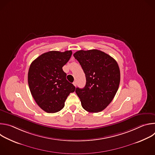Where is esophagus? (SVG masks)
<instances>
[{"label": "esophagus", "instance_id": "obj_1", "mask_svg": "<svg viewBox=\"0 0 155 155\" xmlns=\"http://www.w3.org/2000/svg\"><path fill=\"white\" fill-rule=\"evenodd\" d=\"M73 84H74L75 86H77V83H76V81H74V82L73 83Z\"/></svg>", "mask_w": 155, "mask_h": 155}]
</instances>
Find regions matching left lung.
Listing matches in <instances>:
<instances>
[{
	"mask_svg": "<svg viewBox=\"0 0 155 155\" xmlns=\"http://www.w3.org/2000/svg\"><path fill=\"white\" fill-rule=\"evenodd\" d=\"M86 76V85L75 93L83 108L87 112L102 111L114 98L120 82V71L117 62L98 50H80L74 54Z\"/></svg>",
	"mask_w": 155,
	"mask_h": 155,
	"instance_id": "8db88e82",
	"label": "left lung"
}]
</instances>
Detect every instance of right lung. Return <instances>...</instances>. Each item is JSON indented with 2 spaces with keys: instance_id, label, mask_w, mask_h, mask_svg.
Masks as SVG:
<instances>
[{
  "instance_id": "right-lung-1",
  "label": "right lung",
  "mask_w": 155,
  "mask_h": 155,
  "mask_svg": "<svg viewBox=\"0 0 155 155\" xmlns=\"http://www.w3.org/2000/svg\"><path fill=\"white\" fill-rule=\"evenodd\" d=\"M72 54L71 50L48 51L39 56L30 65L28 84L31 94L37 105L47 113L60 111L69 94L75 90L62 70Z\"/></svg>"
}]
</instances>
